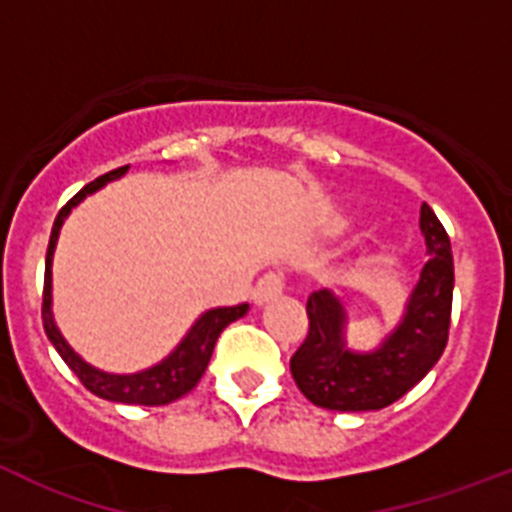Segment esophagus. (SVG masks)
<instances>
[{
	"label": "esophagus",
	"instance_id": "obj_1",
	"mask_svg": "<svg viewBox=\"0 0 512 512\" xmlns=\"http://www.w3.org/2000/svg\"><path fill=\"white\" fill-rule=\"evenodd\" d=\"M282 289H284L282 274H274V271H269V274H264V277L256 282V287H253V292H251V300L256 302V305H266L269 300H274V297L282 295Z\"/></svg>",
	"mask_w": 512,
	"mask_h": 512
}]
</instances>
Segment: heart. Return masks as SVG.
I'll list each match as a JSON object with an SVG mask.
<instances>
[{"label": "heart", "mask_w": 512, "mask_h": 512, "mask_svg": "<svg viewBox=\"0 0 512 512\" xmlns=\"http://www.w3.org/2000/svg\"><path fill=\"white\" fill-rule=\"evenodd\" d=\"M346 228H348L346 217H336V220H333V230H336V233H341V230H346Z\"/></svg>", "instance_id": "b5f03b06"}]
</instances>
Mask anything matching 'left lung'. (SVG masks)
<instances>
[{"mask_svg": "<svg viewBox=\"0 0 512 512\" xmlns=\"http://www.w3.org/2000/svg\"><path fill=\"white\" fill-rule=\"evenodd\" d=\"M425 261L405 315L374 351L346 346V310L330 289L307 297L310 330L289 369L302 395L325 410H382L410 392L441 359L451 325L454 256L436 212L420 207Z\"/></svg>", "mask_w": 512, "mask_h": 512, "instance_id": "obj_1", "label": "left lung"}]
</instances>
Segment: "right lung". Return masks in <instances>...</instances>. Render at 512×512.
Returning a JSON list of instances; mask_svg holds the SVG:
<instances>
[{
  "label": "right lung",
  "instance_id": "add662e5",
  "mask_svg": "<svg viewBox=\"0 0 512 512\" xmlns=\"http://www.w3.org/2000/svg\"><path fill=\"white\" fill-rule=\"evenodd\" d=\"M128 171V166H122V169L110 171V174L99 176L94 182H89L87 187L81 189L79 194H74L66 205L61 207L58 212L56 223H53L51 230V241H48V253H45V282H43V328L48 341L56 346V351L61 354V359L69 364L71 372L81 379V384L87 387L92 395L102 397V400L110 402H125V405H169V402L179 400L187 392H192L197 387V382L205 374L207 364H210L212 348H215L217 336L228 328L233 320L243 318L248 312V302L235 307H215V310L202 312L197 323L189 328L187 336L182 338V343L166 356L164 361H158L156 366L146 369V372L138 374H110L102 372L97 366L87 364V361L81 359L76 354L74 348L66 343V338L61 336V330H58L56 320H53V251H56V241L58 233H61L63 220L69 217V212L79 205L87 194H94L97 189H102L104 184L112 182V179H120L122 174Z\"/></svg>",
  "mask_w": 512,
  "mask_h": 512
}]
</instances>
